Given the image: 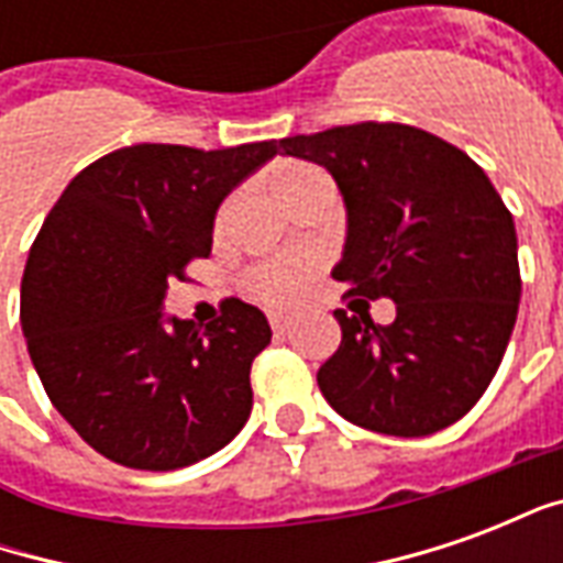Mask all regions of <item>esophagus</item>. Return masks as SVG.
I'll return each mask as SVG.
<instances>
[{"label": "esophagus", "mask_w": 563, "mask_h": 563, "mask_svg": "<svg viewBox=\"0 0 563 563\" xmlns=\"http://www.w3.org/2000/svg\"><path fill=\"white\" fill-rule=\"evenodd\" d=\"M289 325H292V319L289 317H283V313H271V329L277 331V334H286Z\"/></svg>", "instance_id": "34e87169"}]
</instances>
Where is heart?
<instances>
[{"mask_svg":"<svg viewBox=\"0 0 563 563\" xmlns=\"http://www.w3.org/2000/svg\"><path fill=\"white\" fill-rule=\"evenodd\" d=\"M319 180H325V177L305 162H283L271 172V189L280 201H289L301 189L319 184ZM307 274H310V262H274L253 274V292L268 305H289L305 289Z\"/></svg>","mask_w":563,"mask_h":563,"instance_id":"obj_1","label":"heart"}]
</instances>
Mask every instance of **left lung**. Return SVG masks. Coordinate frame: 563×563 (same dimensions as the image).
<instances>
[{
  "instance_id": "left-lung-1",
  "label": "left lung",
  "mask_w": 563,
  "mask_h": 563,
  "mask_svg": "<svg viewBox=\"0 0 563 563\" xmlns=\"http://www.w3.org/2000/svg\"><path fill=\"white\" fill-rule=\"evenodd\" d=\"M286 156L317 162L346 208L334 265L354 298L334 310L341 346L319 367L325 401L367 431L424 437L483 398L519 313L512 213L464 150L401 123H355L283 139ZM391 297L377 327L366 298Z\"/></svg>"
}]
</instances>
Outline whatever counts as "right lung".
Here are the masks:
<instances>
[{
    "mask_svg": "<svg viewBox=\"0 0 563 563\" xmlns=\"http://www.w3.org/2000/svg\"><path fill=\"white\" fill-rule=\"evenodd\" d=\"M277 153V141L135 144L87 165L47 213L20 283V325L51 404L104 459L177 471L250 419L265 313L232 298L201 329L162 307L168 280L210 253L225 196Z\"/></svg>",
    "mask_w": 563,
    "mask_h": 563,
    "instance_id": "1",
    "label": "right lung"
}]
</instances>
